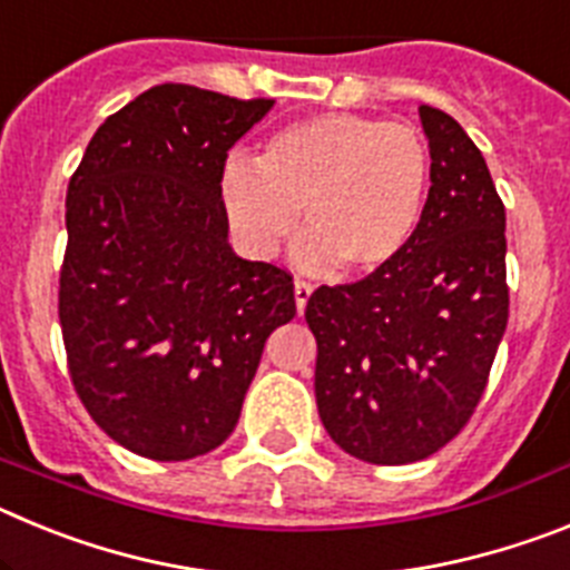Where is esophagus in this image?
<instances>
[{"label":"esophagus","instance_id":"obj_1","mask_svg":"<svg viewBox=\"0 0 570 570\" xmlns=\"http://www.w3.org/2000/svg\"><path fill=\"white\" fill-rule=\"evenodd\" d=\"M311 294H314V288H311L308 282H299V279L294 282V299H296V311H299V314L305 311V305H308Z\"/></svg>","mask_w":570,"mask_h":570}]
</instances>
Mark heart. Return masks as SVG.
<instances>
[{
    "mask_svg": "<svg viewBox=\"0 0 570 570\" xmlns=\"http://www.w3.org/2000/svg\"><path fill=\"white\" fill-rule=\"evenodd\" d=\"M431 150L411 125L322 114L276 130L259 165L234 156L223 205L239 245L271 259L299 225L294 262L308 274L391 268L416 239L431 199Z\"/></svg>",
    "mask_w": 570,
    "mask_h": 570,
    "instance_id": "1",
    "label": "heart"
}]
</instances>
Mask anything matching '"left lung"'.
Segmentation results:
<instances>
[{"label":"left lung","mask_w":570,"mask_h":570,"mask_svg":"<svg viewBox=\"0 0 570 570\" xmlns=\"http://www.w3.org/2000/svg\"><path fill=\"white\" fill-rule=\"evenodd\" d=\"M431 199L411 248L354 285H322L316 407L331 440L371 465H407L460 434L508 325L505 205L454 116L422 105Z\"/></svg>","instance_id":"1"}]
</instances>
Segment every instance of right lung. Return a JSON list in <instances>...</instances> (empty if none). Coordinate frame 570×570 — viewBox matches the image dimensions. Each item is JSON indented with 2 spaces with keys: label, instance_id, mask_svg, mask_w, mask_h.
I'll return each mask as SVG.
<instances>
[{
  "label": "right lung",
  "instance_id": "add662e5",
  "mask_svg": "<svg viewBox=\"0 0 570 570\" xmlns=\"http://www.w3.org/2000/svg\"><path fill=\"white\" fill-rule=\"evenodd\" d=\"M274 99L156 85L108 116L70 176L59 322L70 380L110 440L183 462L223 445L294 282L228 242V150Z\"/></svg>",
  "mask_w": 570,
  "mask_h": 570
}]
</instances>
